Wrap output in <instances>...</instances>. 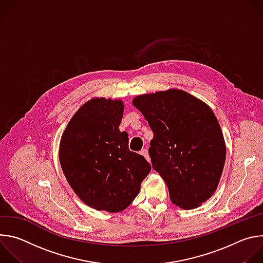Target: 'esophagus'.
Masks as SVG:
<instances>
[{
  "label": "esophagus",
  "instance_id": "34e87169",
  "mask_svg": "<svg viewBox=\"0 0 263 263\" xmlns=\"http://www.w3.org/2000/svg\"><path fill=\"white\" fill-rule=\"evenodd\" d=\"M140 154L147 160V161H149V156H148V152H147V149L146 148H143V149H141V152H140Z\"/></svg>",
  "mask_w": 263,
  "mask_h": 263
}]
</instances>
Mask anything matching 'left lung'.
I'll list each match as a JSON object with an SVG mask.
<instances>
[{
	"label": "left lung",
	"mask_w": 263,
	"mask_h": 263,
	"mask_svg": "<svg viewBox=\"0 0 263 263\" xmlns=\"http://www.w3.org/2000/svg\"><path fill=\"white\" fill-rule=\"evenodd\" d=\"M132 104L154 133L148 154L171 201L182 209L201 206L216 191L226 160V144L211 108L180 89L137 96Z\"/></svg>",
	"instance_id": "left-lung-1"
}]
</instances>
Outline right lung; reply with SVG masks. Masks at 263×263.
Returning a JSON list of instances; mask_svg holds the SVG:
<instances>
[{"label": "right lung", "instance_id": "1", "mask_svg": "<svg viewBox=\"0 0 263 263\" xmlns=\"http://www.w3.org/2000/svg\"><path fill=\"white\" fill-rule=\"evenodd\" d=\"M121 100L91 99L67 124L60 141L63 174L86 205L97 210L120 212L137 197L151 165L129 149Z\"/></svg>", "mask_w": 263, "mask_h": 263}]
</instances>
